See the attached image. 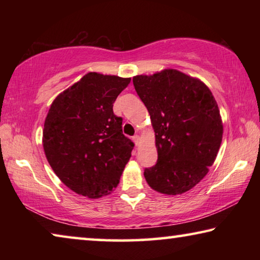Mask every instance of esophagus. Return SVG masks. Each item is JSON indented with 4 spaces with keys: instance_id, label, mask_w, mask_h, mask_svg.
<instances>
[{
    "instance_id": "obj_1",
    "label": "esophagus",
    "mask_w": 260,
    "mask_h": 260,
    "mask_svg": "<svg viewBox=\"0 0 260 260\" xmlns=\"http://www.w3.org/2000/svg\"><path fill=\"white\" fill-rule=\"evenodd\" d=\"M139 141H140V136L139 135H134L133 136V142L135 143V146H138Z\"/></svg>"
}]
</instances>
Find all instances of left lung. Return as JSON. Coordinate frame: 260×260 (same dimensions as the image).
I'll list each match as a JSON object with an SVG mask.
<instances>
[{
    "instance_id": "left-lung-1",
    "label": "left lung",
    "mask_w": 260,
    "mask_h": 260,
    "mask_svg": "<svg viewBox=\"0 0 260 260\" xmlns=\"http://www.w3.org/2000/svg\"><path fill=\"white\" fill-rule=\"evenodd\" d=\"M150 114L158 159L144 170L153 190L179 195L209 172L222 140L218 104L205 83L173 69L133 78Z\"/></svg>"
}]
</instances>
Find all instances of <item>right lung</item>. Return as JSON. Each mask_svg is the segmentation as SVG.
<instances>
[{
    "label": "right lung",
    "instance_id": "1",
    "mask_svg": "<svg viewBox=\"0 0 260 260\" xmlns=\"http://www.w3.org/2000/svg\"><path fill=\"white\" fill-rule=\"evenodd\" d=\"M131 78L89 72L60 93L48 111L43 149L65 186L88 199L111 192L119 183L134 143L122 134L113 103Z\"/></svg>",
    "mask_w": 260,
    "mask_h": 260
}]
</instances>
